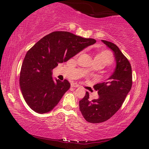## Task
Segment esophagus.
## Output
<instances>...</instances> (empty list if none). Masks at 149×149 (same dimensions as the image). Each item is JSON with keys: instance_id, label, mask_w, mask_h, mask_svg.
<instances>
[{"instance_id": "obj_1", "label": "esophagus", "mask_w": 149, "mask_h": 149, "mask_svg": "<svg viewBox=\"0 0 149 149\" xmlns=\"http://www.w3.org/2000/svg\"><path fill=\"white\" fill-rule=\"evenodd\" d=\"M71 86L72 87H79V85L76 84V83H72Z\"/></svg>"}]
</instances>
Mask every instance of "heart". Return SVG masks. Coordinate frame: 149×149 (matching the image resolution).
<instances>
[{
	"instance_id": "1",
	"label": "heart",
	"mask_w": 149,
	"mask_h": 149,
	"mask_svg": "<svg viewBox=\"0 0 149 149\" xmlns=\"http://www.w3.org/2000/svg\"><path fill=\"white\" fill-rule=\"evenodd\" d=\"M95 62L101 63L103 65H110L113 63V55L111 52L108 50H104L100 51L95 57Z\"/></svg>"
}]
</instances>
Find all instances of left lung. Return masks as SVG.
<instances>
[{
    "mask_svg": "<svg viewBox=\"0 0 149 149\" xmlns=\"http://www.w3.org/2000/svg\"><path fill=\"white\" fill-rule=\"evenodd\" d=\"M114 52L116 67L112 75L104 82L95 85L99 98L89 100L86 92L79 101V109L83 116L89 123H98L109 120L120 109L132 86V66L117 45L102 40Z\"/></svg>",
    "mask_w": 149,
    "mask_h": 149,
    "instance_id": "left-lung-1",
    "label": "left lung"
}]
</instances>
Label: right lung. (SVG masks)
Segmentation results:
<instances>
[{
    "mask_svg": "<svg viewBox=\"0 0 149 149\" xmlns=\"http://www.w3.org/2000/svg\"><path fill=\"white\" fill-rule=\"evenodd\" d=\"M95 42L68 31L52 32L36 42L26 53L20 71V88L27 105L39 114L53 109L70 84L54 80L52 70Z\"/></svg>",
    "mask_w": 149,
    "mask_h": 149,
    "instance_id": "right-lung-1",
    "label": "right lung"
}]
</instances>
